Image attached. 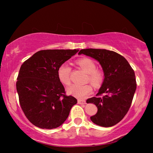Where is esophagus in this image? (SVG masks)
Here are the masks:
<instances>
[{
  "label": "esophagus",
  "mask_w": 153,
  "mask_h": 153,
  "mask_svg": "<svg viewBox=\"0 0 153 153\" xmlns=\"http://www.w3.org/2000/svg\"><path fill=\"white\" fill-rule=\"evenodd\" d=\"M77 103L79 105H84L86 104V100H81V99H78L77 100Z\"/></svg>",
  "instance_id": "obj_1"
}]
</instances>
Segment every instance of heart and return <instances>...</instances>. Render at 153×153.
Wrapping results in <instances>:
<instances>
[{"mask_svg": "<svg viewBox=\"0 0 153 153\" xmlns=\"http://www.w3.org/2000/svg\"><path fill=\"white\" fill-rule=\"evenodd\" d=\"M77 64L82 69L88 74V79L94 85L95 87H99L102 84L104 79V74L101 70L97 69L95 62L91 59L82 58L77 61ZM71 67L67 63L61 65L58 68L57 76L59 79L64 85L70 84ZM93 88L91 84H88L82 86L79 85H71L67 88V91L69 94L74 96L78 98H85L92 92Z\"/></svg>", "mask_w": 153, "mask_h": 153, "instance_id": "obj_1", "label": "heart"}]
</instances>
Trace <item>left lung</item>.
<instances>
[{"mask_svg":"<svg viewBox=\"0 0 153 153\" xmlns=\"http://www.w3.org/2000/svg\"><path fill=\"white\" fill-rule=\"evenodd\" d=\"M85 55L97 60L104 73L101 87L97 96L87 103L97 107V113L90 117L96 125L111 127L120 122L128 113L136 89L135 74L128 61L114 51L106 49H82L78 55Z\"/></svg>","mask_w":153,"mask_h":153,"instance_id":"8db88e82","label":"left lung"}]
</instances>
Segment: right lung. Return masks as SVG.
<instances>
[{
    "mask_svg": "<svg viewBox=\"0 0 153 153\" xmlns=\"http://www.w3.org/2000/svg\"><path fill=\"white\" fill-rule=\"evenodd\" d=\"M79 51L42 50L22 65L16 83L19 103L27 120L42 129H53L63 124L77 103L67 96L59 79V66Z\"/></svg>",
    "mask_w": 153,
    "mask_h": 153,
    "instance_id": "add662e5",
    "label": "right lung"
}]
</instances>
